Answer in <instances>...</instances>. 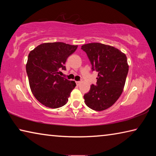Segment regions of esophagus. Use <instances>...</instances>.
<instances>
[{
    "instance_id": "obj_1",
    "label": "esophagus",
    "mask_w": 156,
    "mask_h": 156,
    "mask_svg": "<svg viewBox=\"0 0 156 156\" xmlns=\"http://www.w3.org/2000/svg\"><path fill=\"white\" fill-rule=\"evenodd\" d=\"M80 83H81L80 81H77V82H76V84H77V85H79V84H80Z\"/></svg>"
}]
</instances>
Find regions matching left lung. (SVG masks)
<instances>
[{"instance_id": "8db88e82", "label": "left lung", "mask_w": 156, "mask_h": 156, "mask_svg": "<svg viewBox=\"0 0 156 156\" xmlns=\"http://www.w3.org/2000/svg\"><path fill=\"white\" fill-rule=\"evenodd\" d=\"M81 49L87 55L92 71L98 73L96 85L91 84L84 95V102L98 112L107 109L122 93L129 72L126 55L115 47L98 43L83 44Z\"/></svg>"}]
</instances>
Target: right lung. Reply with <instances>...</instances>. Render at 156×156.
<instances>
[{
  "label": "right lung",
  "instance_id": "add662e5",
  "mask_svg": "<svg viewBox=\"0 0 156 156\" xmlns=\"http://www.w3.org/2000/svg\"><path fill=\"white\" fill-rule=\"evenodd\" d=\"M77 47L61 42L47 43L37 46L29 54L26 71L30 89L44 106L56 109L67 102L76 84L60 76V69H66V60Z\"/></svg>",
  "mask_w": 156,
  "mask_h": 156
}]
</instances>
